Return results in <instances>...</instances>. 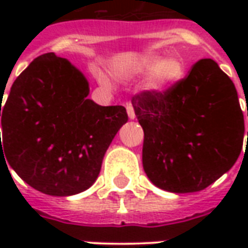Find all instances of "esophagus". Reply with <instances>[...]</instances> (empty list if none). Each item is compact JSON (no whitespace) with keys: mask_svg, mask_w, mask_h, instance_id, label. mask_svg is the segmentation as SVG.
Returning <instances> with one entry per match:
<instances>
[{"mask_svg":"<svg viewBox=\"0 0 248 248\" xmlns=\"http://www.w3.org/2000/svg\"><path fill=\"white\" fill-rule=\"evenodd\" d=\"M126 110H127V114H129V118L134 119L135 111H134V108H133V105H131V103H127V105H126Z\"/></svg>","mask_w":248,"mask_h":248,"instance_id":"34e87169","label":"esophagus"}]
</instances>
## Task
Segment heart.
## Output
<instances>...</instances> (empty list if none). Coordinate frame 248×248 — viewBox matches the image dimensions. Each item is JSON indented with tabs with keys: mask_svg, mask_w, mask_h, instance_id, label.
Returning a JSON list of instances; mask_svg holds the SVG:
<instances>
[{
	"mask_svg": "<svg viewBox=\"0 0 248 248\" xmlns=\"http://www.w3.org/2000/svg\"><path fill=\"white\" fill-rule=\"evenodd\" d=\"M134 71L137 74H149L153 71L150 86L156 90H163L182 78L183 63L174 57H169L161 61L159 56L147 54L135 63Z\"/></svg>",
	"mask_w": 248,
	"mask_h": 248,
	"instance_id": "heart-1",
	"label": "heart"
}]
</instances>
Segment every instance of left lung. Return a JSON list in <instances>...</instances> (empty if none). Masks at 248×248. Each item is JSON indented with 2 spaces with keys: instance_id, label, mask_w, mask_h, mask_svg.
I'll return each mask as SVG.
<instances>
[{
  "instance_id": "left-lung-1",
  "label": "left lung",
  "mask_w": 248,
  "mask_h": 248,
  "mask_svg": "<svg viewBox=\"0 0 248 248\" xmlns=\"http://www.w3.org/2000/svg\"><path fill=\"white\" fill-rule=\"evenodd\" d=\"M131 103L145 133L143 169L162 190L201 191L238 159L245 118L234 83L213 60L198 61L165 90L135 94Z\"/></svg>"
}]
</instances>
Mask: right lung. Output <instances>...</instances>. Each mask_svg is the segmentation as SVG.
<instances>
[{
    "label": "right lung",
    "instance_id": "add662e5",
    "mask_svg": "<svg viewBox=\"0 0 248 248\" xmlns=\"http://www.w3.org/2000/svg\"><path fill=\"white\" fill-rule=\"evenodd\" d=\"M87 95L81 71L46 53L17 77L3 106L1 101L0 156L35 190L67 197L98 178L127 113L124 106H99Z\"/></svg>",
    "mask_w": 248,
    "mask_h": 248
}]
</instances>
